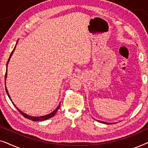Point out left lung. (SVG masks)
Segmentation results:
<instances>
[{"instance_id":"obj_1","label":"left lung","mask_w":148,"mask_h":148,"mask_svg":"<svg viewBox=\"0 0 148 148\" xmlns=\"http://www.w3.org/2000/svg\"><path fill=\"white\" fill-rule=\"evenodd\" d=\"M99 122L103 123H106V124H112V123H105V122H102V121H99Z\"/></svg>"}]
</instances>
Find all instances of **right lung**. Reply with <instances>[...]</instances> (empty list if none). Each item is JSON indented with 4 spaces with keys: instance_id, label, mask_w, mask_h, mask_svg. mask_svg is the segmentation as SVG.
Here are the masks:
<instances>
[{
    "instance_id": "add662e5",
    "label": "right lung",
    "mask_w": 148,
    "mask_h": 148,
    "mask_svg": "<svg viewBox=\"0 0 148 148\" xmlns=\"http://www.w3.org/2000/svg\"><path fill=\"white\" fill-rule=\"evenodd\" d=\"M15 47H16V46H15ZM15 48H14L13 49V51H12V52H11V55H10V56H9V60H8V61H7V64H8V63H9V60H10V58L11 57V56H12V54H13V52H14V50H15ZM7 69H6V73H5V79H6V77H7ZM6 92H7V95H8V96H9V98H10V100H11V98H10V96H9V93H8V91H7V88H6ZM13 105L14 106H15V105L13 104ZM16 107V106H15ZM59 107H60V104L58 105V106L57 107V108H56V110H54L53 112H51L50 113V114H48V115H46V116H29V115H27V114H25V113L24 112H22V111H21L19 110V109H18L17 107H16V108L17 109V110L19 111V112L21 113V114L23 115V116L25 117V118H26V119H29V120H32V121H44V120H46V119H50V118H51V117H52V116H54V114H56V112H57V110H58V109L59 108Z\"/></svg>"
}]
</instances>
